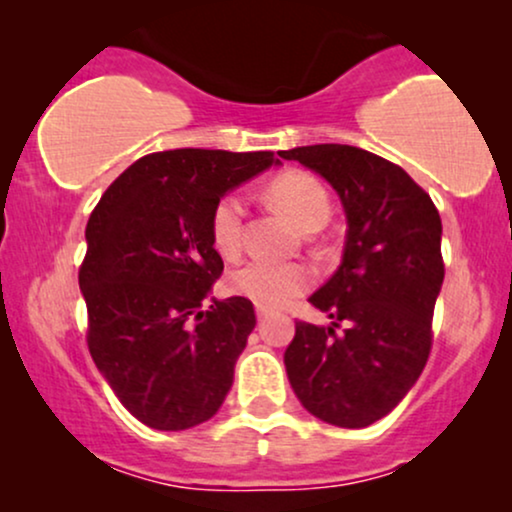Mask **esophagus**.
Instances as JSON below:
<instances>
[{"instance_id": "obj_1", "label": "esophagus", "mask_w": 512, "mask_h": 512, "mask_svg": "<svg viewBox=\"0 0 512 512\" xmlns=\"http://www.w3.org/2000/svg\"><path fill=\"white\" fill-rule=\"evenodd\" d=\"M267 315H269V310L262 308V305H257V320H264Z\"/></svg>"}]
</instances>
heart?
Returning <instances> with one entry per match:
<instances>
[{"label": "heart", "instance_id": "heart-1", "mask_svg": "<svg viewBox=\"0 0 512 512\" xmlns=\"http://www.w3.org/2000/svg\"><path fill=\"white\" fill-rule=\"evenodd\" d=\"M267 197L281 214H286L305 233L322 228L330 219V195L315 175L303 170H286L267 185ZM245 199L228 192L211 209L209 238L223 260H236L243 250ZM315 274L303 262H264L240 264L228 274V291L262 308H284L293 298L313 286Z\"/></svg>", "mask_w": 512, "mask_h": 512}]
</instances>
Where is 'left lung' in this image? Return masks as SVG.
<instances>
[{
	"instance_id": "1",
	"label": "left lung",
	"mask_w": 512,
	"mask_h": 512,
	"mask_svg": "<svg viewBox=\"0 0 512 512\" xmlns=\"http://www.w3.org/2000/svg\"><path fill=\"white\" fill-rule=\"evenodd\" d=\"M320 173L346 211L344 257L308 298L330 327L296 322L284 354L289 383L317 419L366 428L419 380L443 286L440 214L397 163L346 144L279 151Z\"/></svg>"
}]
</instances>
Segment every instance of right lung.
Segmentation results:
<instances>
[{"label":"right lung","mask_w":512,"mask_h":512,"mask_svg":"<svg viewBox=\"0 0 512 512\" xmlns=\"http://www.w3.org/2000/svg\"><path fill=\"white\" fill-rule=\"evenodd\" d=\"M274 163L272 151H156L103 192L79 269L91 358L134 419L158 431L209 421L233 385L255 308L233 296L204 308L223 260L211 209Z\"/></svg>","instance_id":"add662e5"}]
</instances>
